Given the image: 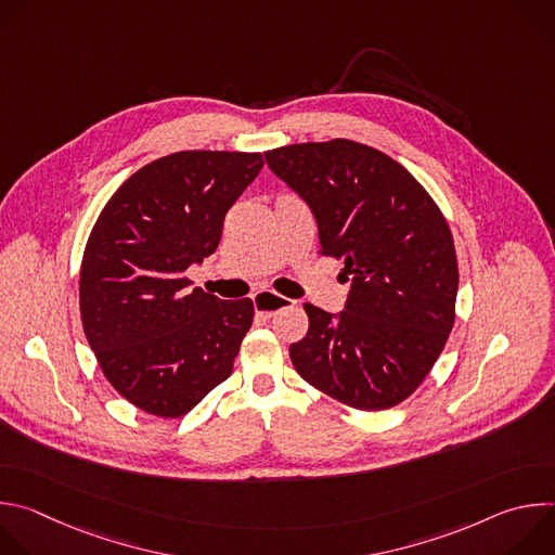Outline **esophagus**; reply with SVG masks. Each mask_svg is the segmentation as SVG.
I'll list each match as a JSON object with an SVG mask.
<instances>
[{
    "mask_svg": "<svg viewBox=\"0 0 555 555\" xmlns=\"http://www.w3.org/2000/svg\"><path fill=\"white\" fill-rule=\"evenodd\" d=\"M253 300H255V311H257V315H261L263 321L272 319V315H276L281 309L294 307V300H292V298H285V296L274 294V292H268V289L257 292V294L253 296Z\"/></svg>",
    "mask_w": 555,
    "mask_h": 555,
    "instance_id": "esophagus-1",
    "label": "esophagus"
}]
</instances>
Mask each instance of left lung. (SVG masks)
I'll return each mask as SVG.
<instances>
[{
  "label": "left lung",
  "mask_w": 555,
  "mask_h": 555,
  "mask_svg": "<svg viewBox=\"0 0 555 555\" xmlns=\"http://www.w3.org/2000/svg\"><path fill=\"white\" fill-rule=\"evenodd\" d=\"M268 167L319 221L321 255L343 259L351 292L332 315L305 302L298 375L358 411L402 404L426 379L454 325L459 266L450 225L392 157L336 138L266 151Z\"/></svg>",
  "instance_id": "8db88e82"
}]
</instances>
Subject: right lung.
Instances as JSON below:
<instances>
[{"label":"right lung","mask_w":555,"mask_h":555,"mask_svg":"<svg viewBox=\"0 0 555 555\" xmlns=\"http://www.w3.org/2000/svg\"><path fill=\"white\" fill-rule=\"evenodd\" d=\"M263 169L261 153L178 151L109 197L81 261L78 305L107 382L135 409L176 420L230 377L255 305L189 289L223 217Z\"/></svg>","instance_id":"right-lung-1"}]
</instances>
